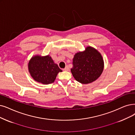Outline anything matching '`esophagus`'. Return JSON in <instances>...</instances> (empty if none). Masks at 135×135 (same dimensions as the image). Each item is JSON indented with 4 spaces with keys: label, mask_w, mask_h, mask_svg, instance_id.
<instances>
[{
    "label": "esophagus",
    "mask_w": 135,
    "mask_h": 135,
    "mask_svg": "<svg viewBox=\"0 0 135 135\" xmlns=\"http://www.w3.org/2000/svg\"><path fill=\"white\" fill-rule=\"evenodd\" d=\"M64 71H69V68L68 66H66L64 69H63Z\"/></svg>",
    "instance_id": "1"
}]
</instances>
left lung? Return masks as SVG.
I'll return each instance as SVG.
<instances>
[{
	"label": "left lung",
	"instance_id": "left-lung-1",
	"mask_svg": "<svg viewBox=\"0 0 135 135\" xmlns=\"http://www.w3.org/2000/svg\"><path fill=\"white\" fill-rule=\"evenodd\" d=\"M104 68V60L101 54L95 48L88 46L84 51L75 54L71 72L78 82L87 84L98 79Z\"/></svg>",
	"mask_w": 135,
	"mask_h": 135
}]
</instances>
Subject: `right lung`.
Wrapping results in <instances>:
<instances>
[{
	"mask_svg": "<svg viewBox=\"0 0 135 135\" xmlns=\"http://www.w3.org/2000/svg\"><path fill=\"white\" fill-rule=\"evenodd\" d=\"M28 69L31 77L36 81L42 84L54 82L57 74L62 72L50 55L32 57L28 64Z\"/></svg>",
	"mask_w": 135,
	"mask_h": 135,
	"instance_id": "add662e5",
	"label": "right lung"
}]
</instances>
